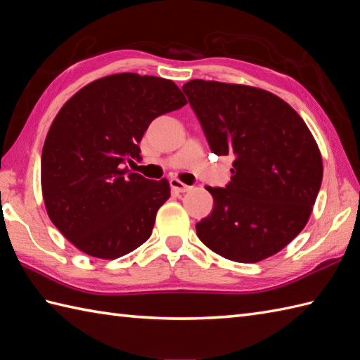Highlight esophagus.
Listing matches in <instances>:
<instances>
[{"mask_svg": "<svg viewBox=\"0 0 360 360\" xmlns=\"http://www.w3.org/2000/svg\"><path fill=\"white\" fill-rule=\"evenodd\" d=\"M169 185L175 191V193H188V191L191 189V186L185 185V183H181L179 179H171Z\"/></svg>", "mask_w": 360, "mask_h": 360, "instance_id": "obj_1", "label": "esophagus"}]
</instances>
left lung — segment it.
Segmentation results:
<instances>
[{"mask_svg":"<svg viewBox=\"0 0 360 360\" xmlns=\"http://www.w3.org/2000/svg\"><path fill=\"white\" fill-rule=\"evenodd\" d=\"M191 108L217 155H233L225 188L207 186L212 212L195 225L221 257L255 263L274 255L305 228L322 185L317 143L300 115L259 87L191 79Z\"/></svg>","mask_w":360,"mask_h":360,"instance_id":"left-lung-1","label":"left lung"}]
</instances>
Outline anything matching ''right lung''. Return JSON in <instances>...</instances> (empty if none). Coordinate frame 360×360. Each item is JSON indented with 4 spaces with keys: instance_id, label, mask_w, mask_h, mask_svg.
<instances>
[{
    "instance_id": "add662e5",
    "label": "right lung",
    "mask_w": 360,
    "mask_h": 360,
    "mask_svg": "<svg viewBox=\"0 0 360 360\" xmlns=\"http://www.w3.org/2000/svg\"><path fill=\"white\" fill-rule=\"evenodd\" d=\"M185 105L171 79L124 72L95 79L60 109L43 146L41 189L49 219L79 251L117 259L153 234L169 183L124 165L140 155L154 118Z\"/></svg>"
}]
</instances>
